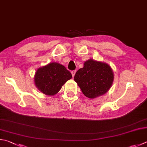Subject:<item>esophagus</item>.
Wrapping results in <instances>:
<instances>
[{
	"label": "esophagus",
	"instance_id": "1",
	"mask_svg": "<svg viewBox=\"0 0 147 147\" xmlns=\"http://www.w3.org/2000/svg\"><path fill=\"white\" fill-rule=\"evenodd\" d=\"M71 75H72V77H74L75 74L76 73V70H72L71 71Z\"/></svg>",
	"mask_w": 147,
	"mask_h": 147
}]
</instances>
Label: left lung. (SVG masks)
I'll list each match as a JSON object with an SVG mask.
<instances>
[{
  "label": "left lung",
  "mask_w": 147,
  "mask_h": 147,
  "mask_svg": "<svg viewBox=\"0 0 147 147\" xmlns=\"http://www.w3.org/2000/svg\"><path fill=\"white\" fill-rule=\"evenodd\" d=\"M114 75L111 68L106 63L88 60L84 67L77 71L74 76L83 94L90 98L106 93L113 84Z\"/></svg>",
  "instance_id": "left-lung-1"
}]
</instances>
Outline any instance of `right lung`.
<instances>
[{
  "label": "right lung",
  "instance_id": "1",
  "mask_svg": "<svg viewBox=\"0 0 147 147\" xmlns=\"http://www.w3.org/2000/svg\"><path fill=\"white\" fill-rule=\"evenodd\" d=\"M71 77L70 71L64 66L57 63H51L38 69L34 82L41 92L52 96L56 94Z\"/></svg>",
  "mask_w": 147,
  "mask_h": 147
}]
</instances>
